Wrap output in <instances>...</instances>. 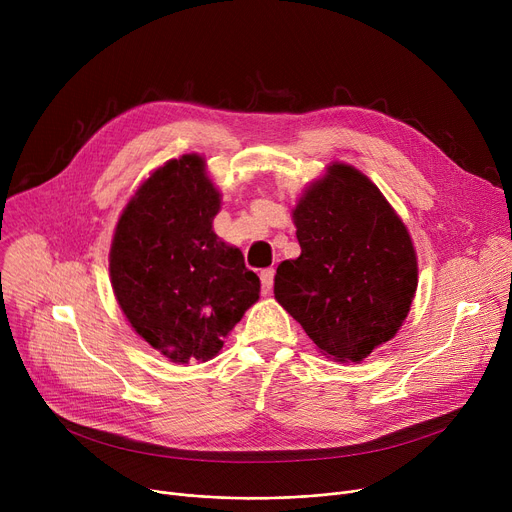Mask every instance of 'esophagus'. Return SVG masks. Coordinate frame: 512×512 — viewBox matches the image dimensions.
Returning a JSON list of instances; mask_svg holds the SVG:
<instances>
[{"label":"esophagus","instance_id":"obj_1","mask_svg":"<svg viewBox=\"0 0 512 512\" xmlns=\"http://www.w3.org/2000/svg\"><path fill=\"white\" fill-rule=\"evenodd\" d=\"M274 276H276L274 267H267V270H263V272L259 274V278H261V290H263V294H270V292H272V286H274Z\"/></svg>","mask_w":512,"mask_h":512}]
</instances>
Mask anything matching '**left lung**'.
Listing matches in <instances>:
<instances>
[{"mask_svg": "<svg viewBox=\"0 0 512 512\" xmlns=\"http://www.w3.org/2000/svg\"><path fill=\"white\" fill-rule=\"evenodd\" d=\"M301 255L278 265L276 301L317 351L361 363L396 336L419 282L413 238L361 170L332 161L292 207Z\"/></svg>", "mask_w": 512, "mask_h": 512, "instance_id": "left-lung-1", "label": "left lung"}]
</instances>
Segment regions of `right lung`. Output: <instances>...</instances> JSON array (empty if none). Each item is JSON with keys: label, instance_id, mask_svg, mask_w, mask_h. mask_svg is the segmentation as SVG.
Masks as SVG:
<instances>
[{"label": "right lung", "instance_id": "obj_1", "mask_svg": "<svg viewBox=\"0 0 512 512\" xmlns=\"http://www.w3.org/2000/svg\"><path fill=\"white\" fill-rule=\"evenodd\" d=\"M220 207L205 157L186 153L139 184L114 230L116 301L130 328L172 363L213 359L259 301L261 282L240 249L213 232Z\"/></svg>", "mask_w": 512, "mask_h": 512}]
</instances>
